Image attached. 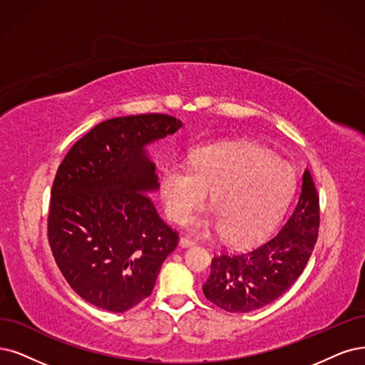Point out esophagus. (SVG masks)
Instances as JSON below:
<instances>
[{
	"label": "esophagus",
	"instance_id": "34e87169",
	"mask_svg": "<svg viewBox=\"0 0 365 365\" xmlns=\"http://www.w3.org/2000/svg\"><path fill=\"white\" fill-rule=\"evenodd\" d=\"M180 245L182 247H194L195 245V242L192 240V239H190V237H186V236H182L180 237Z\"/></svg>",
	"mask_w": 365,
	"mask_h": 365
}]
</instances>
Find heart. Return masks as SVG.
Here are the masks:
<instances>
[{
  "instance_id": "b5f03b06",
  "label": "heart",
  "mask_w": 365,
  "mask_h": 365,
  "mask_svg": "<svg viewBox=\"0 0 365 365\" xmlns=\"http://www.w3.org/2000/svg\"><path fill=\"white\" fill-rule=\"evenodd\" d=\"M294 187L296 174L286 160L252 144H224L197 148L191 167L170 162L159 191L168 218L183 222L212 190L213 215L191 220V227L222 230L227 240L247 244L278 221Z\"/></svg>"
}]
</instances>
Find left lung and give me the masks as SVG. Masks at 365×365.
Here are the masks:
<instances>
[{"label":"left lung","mask_w":365,"mask_h":365,"mask_svg":"<svg viewBox=\"0 0 365 365\" xmlns=\"http://www.w3.org/2000/svg\"><path fill=\"white\" fill-rule=\"evenodd\" d=\"M320 227L319 194L307 168L298 205L281 230L259 247L215 255L206 298L230 313H250L287 292L305 269Z\"/></svg>","instance_id":"1"}]
</instances>
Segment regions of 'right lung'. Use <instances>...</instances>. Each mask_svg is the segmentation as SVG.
Masks as SVG:
<instances>
[{
    "instance_id": "add662e5",
    "label": "right lung",
    "mask_w": 365,
    "mask_h": 365,
    "mask_svg": "<svg viewBox=\"0 0 365 365\" xmlns=\"http://www.w3.org/2000/svg\"><path fill=\"white\" fill-rule=\"evenodd\" d=\"M182 128L167 114L105 120L79 138L51 190L48 239L69 286L106 312L123 313L152 294L179 233L147 192L158 187L144 145Z\"/></svg>"
}]
</instances>
